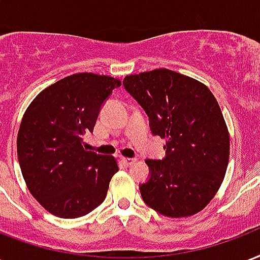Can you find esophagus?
Listing matches in <instances>:
<instances>
[{"label":"esophagus","instance_id":"34e87169","mask_svg":"<svg viewBox=\"0 0 260 260\" xmlns=\"http://www.w3.org/2000/svg\"><path fill=\"white\" fill-rule=\"evenodd\" d=\"M122 162H124L126 166H129L132 165V164H135L136 159H135V158H126V156H124V158H122Z\"/></svg>","mask_w":260,"mask_h":260}]
</instances>
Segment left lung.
Returning <instances> with one entry per match:
<instances>
[{"label": "left lung", "instance_id": "obj_1", "mask_svg": "<svg viewBox=\"0 0 260 260\" xmlns=\"http://www.w3.org/2000/svg\"><path fill=\"white\" fill-rule=\"evenodd\" d=\"M122 84L144 109L152 135L166 139L165 158L146 159L144 203L170 218L202 211L229 162V132L215 96L203 83L164 68L125 76Z\"/></svg>", "mask_w": 260, "mask_h": 260}]
</instances>
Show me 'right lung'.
I'll list each match as a JSON object with an SVG mask.
<instances>
[{"label":"right lung","mask_w":260,"mask_h":260,"mask_svg":"<svg viewBox=\"0 0 260 260\" xmlns=\"http://www.w3.org/2000/svg\"><path fill=\"white\" fill-rule=\"evenodd\" d=\"M118 79L75 73L37 95L17 134V158L29 192L61 218L96 209L118 172L113 156L88 151L83 135L92 132L101 108Z\"/></svg>","instance_id":"1"}]
</instances>
